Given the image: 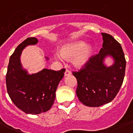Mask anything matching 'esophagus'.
Segmentation results:
<instances>
[{
    "label": "esophagus",
    "mask_w": 133,
    "mask_h": 133,
    "mask_svg": "<svg viewBox=\"0 0 133 133\" xmlns=\"http://www.w3.org/2000/svg\"><path fill=\"white\" fill-rule=\"evenodd\" d=\"M71 74H72V72L68 70H66L65 72V76H68V75H70Z\"/></svg>",
    "instance_id": "esophagus-1"
}]
</instances>
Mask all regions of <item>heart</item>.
I'll return each mask as SVG.
<instances>
[{
  "label": "heart",
  "mask_w": 133,
  "mask_h": 133,
  "mask_svg": "<svg viewBox=\"0 0 133 133\" xmlns=\"http://www.w3.org/2000/svg\"><path fill=\"white\" fill-rule=\"evenodd\" d=\"M92 50V46L90 45H87L84 41H77L63 46L61 52L55 54V57L60 61L74 57L73 64L76 67L81 68L89 62Z\"/></svg>",
  "instance_id": "obj_1"
}]
</instances>
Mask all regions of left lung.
<instances>
[{
  "instance_id": "left-lung-1",
  "label": "left lung",
  "mask_w": 133,
  "mask_h": 133,
  "mask_svg": "<svg viewBox=\"0 0 133 133\" xmlns=\"http://www.w3.org/2000/svg\"><path fill=\"white\" fill-rule=\"evenodd\" d=\"M103 45L99 54L79 71L73 72L77 80L76 93L79 101L90 107H99L112 101L124 81L126 61L119 43L108 34L101 33ZM110 56L114 63L108 67L104 60Z\"/></svg>"
}]
</instances>
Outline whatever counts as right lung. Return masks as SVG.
<instances>
[{"label": "right lung", "mask_w": 133, "mask_h": 133, "mask_svg": "<svg viewBox=\"0 0 133 133\" xmlns=\"http://www.w3.org/2000/svg\"><path fill=\"white\" fill-rule=\"evenodd\" d=\"M37 43V38L30 37L18 45L10 56L6 75L7 93L12 102L18 109L32 115L45 112L51 108L56 88L65 71L64 68L59 71L44 68L29 75L22 68L21 55L25 47Z\"/></svg>", "instance_id": "add662e5"}]
</instances>
